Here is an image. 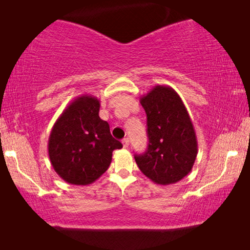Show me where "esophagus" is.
<instances>
[{
    "label": "esophagus",
    "instance_id": "1",
    "mask_svg": "<svg viewBox=\"0 0 250 250\" xmlns=\"http://www.w3.org/2000/svg\"><path fill=\"white\" fill-rule=\"evenodd\" d=\"M122 145H124V147H125V149H126V147L129 146V139H128V138L124 139V140H122Z\"/></svg>",
    "mask_w": 250,
    "mask_h": 250
}]
</instances>
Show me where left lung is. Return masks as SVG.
Returning a JSON list of instances; mask_svg holds the SVG:
<instances>
[{"mask_svg": "<svg viewBox=\"0 0 250 250\" xmlns=\"http://www.w3.org/2000/svg\"><path fill=\"white\" fill-rule=\"evenodd\" d=\"M146 113L149 146L134 159L140 171L160 185L174 184L191 172L197 140L181 97L170 86L158 84L140 98Z\"/></svg>", "mask_w": 250, "mask_h": 250, "instance_id": "left-lung-1", "label": "left lung"}]
</instances>
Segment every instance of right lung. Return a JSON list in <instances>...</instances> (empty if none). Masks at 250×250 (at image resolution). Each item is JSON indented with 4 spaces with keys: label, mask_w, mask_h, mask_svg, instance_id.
I'll use <instances>...</instances> for the list:
<instances>
[{
    "label": "right lung",
    "mask_w": 250,
    "mask_h": 250,
    "mask_svg": "<svg viewBox=\"0 0 250 250\" xmlns=\"http://www.w3.org/2000/svg\"><path fill=\"white\" fill-rule=\"evenodd\" d=\"M100 101L83 95L71 101L55 122L48 139V155L55 172L74 185H88L108 170L120 141L99 117Z\"/></svg>",
    "instance_id": "obj_1"
}]
</instances>
